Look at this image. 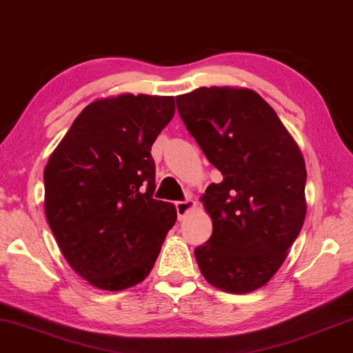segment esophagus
Wrapping results in <instances>:
<instances>
[{
	"instance_id": "esophagus-1",
	"label": "esophagus",
	"mask_w": 353,
	"mask_h": 353,
	"mask_svg": "<svg viewBox=\"0 0 353 353\" xmlns=\"http://www.w3.org/2000/svg\"><path fill=\"white\" fill-rule=\"evenodd\" d=\"M193 208H194V201H192V199H185V201H177L176 203V210H177L179 219H182L187 212H190Z\"/></svg>"
}]
</instances>
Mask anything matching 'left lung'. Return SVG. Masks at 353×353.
Listing matches in <instances>:
<instances>
[{"label":"left lung","instance_id":"1","mask_svg":"<svg viewBox=\"0 0 353 353\" xmlns=\"http://www.w3.org/2000/svg\"><path fill=\"white\" fill-rule=\"evenodd\" d=\"M188 133L223 181L201 203L212 234L194 249L201 274L228 293L266 285L306 219V163L276 110L244 87H199L176 97Z\"/></svg>","mask_w":353,"mask_h":353}]
</instances>
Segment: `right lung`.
<instances>
[{
    "label": "right lung",
    "instance_id": "add662e5",
    "mask_svg": "<svg viewBox=\"0 0 353 353\" xmlns=\"http://www.w3.org/2000/svg\"><path fill=\"white\" fill-rule=\"evenodd\" d=\"M174 110V97L99 98L47 161V222L70 266L99 290L143 282L176 223L174 204L154 199L150 155Z\"/></svg>",
    "mask_w": 353,
    "mask_h": 353
}]
</instances>
